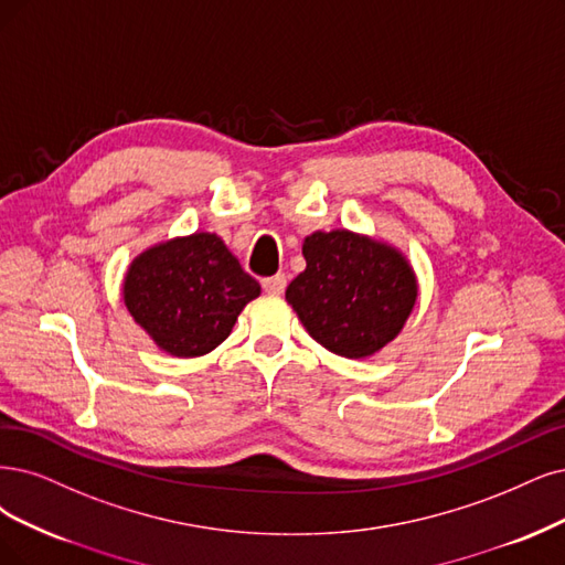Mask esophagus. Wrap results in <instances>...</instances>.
I'll return each instance as SVG.
<instances>
[{
	"label": "esophagus",
	"instance_id": "esophagus-1",
	"mask_svg": "<svg viewBox=\"0 0 565 565\" xmlns=\"http://www.w3.org/2000/svg\"><path fill=\"white\" fill-rule=\"evenodd\" d=\"M263 288L267 290V294H275V296H281L286 290V277L284 275H275V277H267L263 279Z\"/></svg>",
	"mask_w": 565,
	"mask_h": 565
}]
</instances>
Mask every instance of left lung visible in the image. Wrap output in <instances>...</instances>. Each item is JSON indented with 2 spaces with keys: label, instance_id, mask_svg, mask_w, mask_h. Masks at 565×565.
Segmentation results:
<instances>
[{
  "label": "left lung",
  "instance_id": "1",
  "mask_svg": "<svg viewBox=\"0 0 565 565\" xmlns=\"http://www.w3.org/2000/svg\"><path fill=\"white\" fill-rule=\"evenodd\" d=\"M302 256L307 267L288 284L286 300L321 347L365 359L403 330L419 290L393 246L332 230L309 235Z\"/></svg>",
  "mask_w": 565,
  "mask_h": 565
}]
</instances>
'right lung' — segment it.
<instances>
[{"label": "right lung", "mask_w": 565, "mask_h": 565, "mask_svg": "<svg viewBox=\"0 0 565 565\" xmlns=\"http://www.w3.org/2000/svg\"><path fill=\"white\" fill-rule=\"evenodd\" d=\"M260 296L221 237L195 233L137 256L122 284L125 307L172 356L193 359L216 349L239 311Z\"/></svg>", "instance_id": "right-lung-1"}]
</instances>
